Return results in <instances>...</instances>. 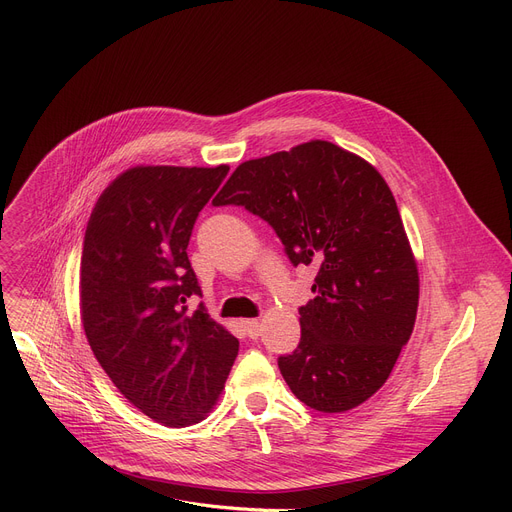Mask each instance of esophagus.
Instances as JSON below:
<instances>
[{"instance_id": "esophagus-1", "label": "esophagus", "mask_w": 512, "mask_h": 512, "mask_svg": "<svg viewBox=\"0 0 512 512\" xmlns=\"http://www.w3.org/2000/svg\"><path fill=\"white\" fill-rule=\"evenodd\" d=\"M242 328H245L249 338H257L261 334V321L259 319H245V321H242Z\"/></svg>"}]
</instances>
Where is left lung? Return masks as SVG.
I'll list each match as a JSON object with an SVG mask.
<instances>
[{"mask_svg": "<svg viewBox=\"0 0 512 512\" xmlns=\"http://www.w3.org/2000/svg\"><path fill=\"white\" fill-rule=\"evenodd\" d=\"M213 205H240L270 224L292 265L317 276L301 342L278 367L292 394L321 413L378 392L411 338L419 272L386 180L328 141L249 159Z\"/></svg>", "mask_w": 512, "mask_h": 512, "instance_id": "obj_1", "label": "left lung"}]
</instances>
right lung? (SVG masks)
Instances as JSON below:
<instances>
[{
	"instance_id": "obj_1",
	"label": "right lung",
	"mask_w": 512,
	"mask_h": 512,
	"mask_svg": "<svg viewBox=\"0 0 512 512\" xmlns=\"http://www.w3.org/2000/svg\"><path fill=\"white\" fill-rule=\"evenodd\" d=\"M228 166H137L99 197L80 261V317L114 386L147 417L199 423L224 390L238 340L203 305L188 261L199 211Z\"/></svg>"
}]
</instances>
